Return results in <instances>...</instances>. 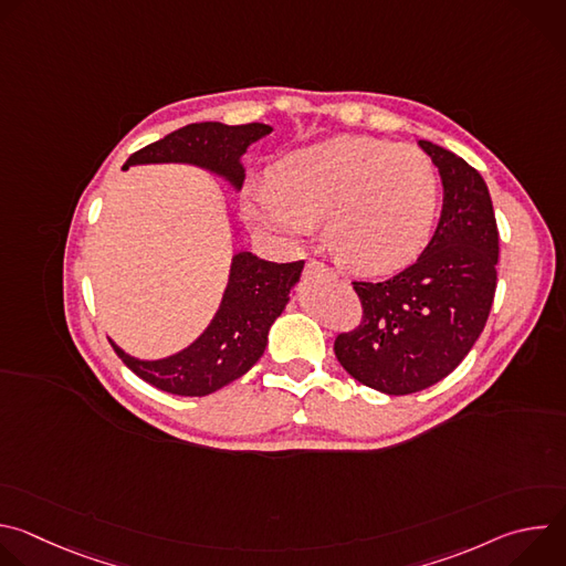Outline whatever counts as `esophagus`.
<instances>
[{
	"mask_svg": "<svg viewBox=\"0 0 566 566\" xmlns=\"http://www.w3.org/2000/svg\"><path fill=\"white\" fill-rule=\"evenodd\" d=\"M306 273H322V275H327V277H336V273H334L327 264L315 262V260H311V262L306 264Z\"/></svg>",
	"mask_w": 566,
	"mask_h": 566,
	"instance_id": "obj_1",
	"label": "esophagus"
}]
</instances>
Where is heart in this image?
<instances>
[{
	"label": "heart",
	"mask_w": 566,
	"mask_h": 566,
	"mask_svg": "<svg viewBox=\"0 0 566 566\" xmlns=\"http://www.w3.org/2000/svg\"><path fill=\"white\" fill-rule=\"evenodd\" d=\"M439 181L428 156L371 136H336L282 156L253 184L247 214L289 239L325 219L332 253L360 273H391L428 247Z\"/></svg>",
	"instance_id": "1"
}]
</instances>
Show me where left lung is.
I'll return each mask as SVG.
<instances>
[{"label":"left lung","mask_w":566,"mask_h":566,"mask_svg":"<svg viewBox=\"0 0 566 566\" xmlns=\"http://www.w3.org/2000/svg\"><path fill=\"white\" fill-rule=\"evenodd\" d=\"M443 184L439 226L419 260L385 282H354L363 319L336 338L340 365L389 396L421 391L468 356L493 306L500 232L491 192L454 151L419 140Z\"/></svg>","instance_id":"obj_1"}]
</instances>
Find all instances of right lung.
I'll return each instance as SVG.
<instances>
[{"instance_id": "1", "label": "right lung", "mask_w": 566, "mask_h": 566, "mask_svg": "<svg viewBox=\"0 0 566 566\" xmlns=\"http://www.w3.org/2000/svg\"><path fill=\"white\" fill-rule=\"evenodd\" d=\"M264 123L223 125L192 123L166 138L134 151L125 168L147 164H188L226 179L241 190L247 170L241 156L271 134ZM304 262L275 264L249 251L232 255L228 286L206 332L186 349L158 360L125 354L114 340L120 360L145 382L179 396H208L244 376L264 354L269 329L289 304Z\"/></svg>"}]
</instances>
